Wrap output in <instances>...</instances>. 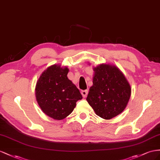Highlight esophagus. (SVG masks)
Here are the masks:
<instances>
[{"label":"esophagus","mask_w":160,"mask_h":160,"mask_svg":"<svg viewBox=\"0 0 160 160\" xmlns=\"http://www.w3.org/2000/svg\"><path fill=\"white\" fill-rule=\"evenodd\" d=\"M88 93V91L87 90H82V92H81V94H82V97H83L84 98H86V97H87Z\"/></svg>","instance_id":"obj_1"}]
</instances>
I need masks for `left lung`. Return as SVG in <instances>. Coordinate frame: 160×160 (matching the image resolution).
I'll list each match as a JSON object with an SVG mask.
<instances>
[{"label":"left lung","instance_id":"left-lung-1","mask_svg":"<svg viewBox=\"0 0 160 160\" xmlns=\"http://www.w3.org/2000/svg\"><path fill=\"white\" fill-rule=\"evenodd\" d=\"M93 70V84L86 100L98 116L111 119L125 110L131 97V86L115 66L102 63Z\"/></svg>","mask_w":160,"mask_h":160}]
</instances>
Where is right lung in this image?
<instances>
[{
	"label": "right lung",
	"mask_w": 160,
	"mask_h": 160,
	"mask_svg": "<svg viewBox=\"0 0 160 160\" xmlns=\"http://www.w3.org/2000/svg\"><path fill=\"white\" fill-rule=\"evenodd\" d=\"M67 67L54 64L48 67L35 86L38 103L45 115L62 120L71 114L78 100L82 99L80 90L68 78Z\"/></svg>",
	"instance_id": "obj_1"
}]
</instances>
